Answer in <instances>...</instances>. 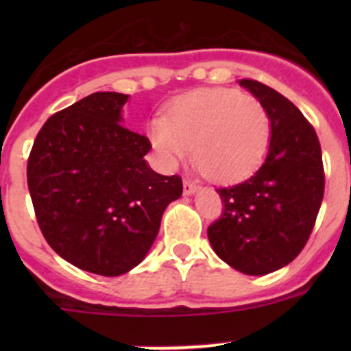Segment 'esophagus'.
I'll use <instances>...</instances> for the list:
<instances>
[{"label": "esophagus", "mask_w": 351, "mask_h": 351, "mask_svg": "<svg viewBox=\"0 0 351 351\" xmlns=\"http://www.w3.org/2000/svg\"><path fill=\"white\" fill-rule=\"evenodd\" d=\"M198 190H200V186H198L197 183L189 182V180L183 182V193H185V195H193V193H197Z\"/></svg>", "instance_id": "34e87169"}]
</instances>
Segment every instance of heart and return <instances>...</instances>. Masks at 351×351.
Listing matches in <instances>:
<instances>
[{
	"label": "heart",
	"instance_id": "heart-1",
	"mask_svg": "<svg viewBox=\"0 0 351 351\" xmlns=\"http://www.w3.org/2000/svg\"><path fill=\"white\" fill-rule=\"evenodd\" d=\"M270 117L258 98L228 88H202L175 98L149 123L159 158L176 166L192 154L214 182L246 178L270 146Z\"/></svg>",
	"mask_w": 351,
	"mask_h": 351
}]
</instances>
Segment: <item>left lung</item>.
<instances>
[{"mask_svg":"<svg viewBox=\"0 0 351 351\" xmlns=\"http://www.w3.org/2000/svg\"><path fill=\"white\" fill-rule=\"evenodd\" d=\"M239 84L267 108L270 146L253 176L217 190L224 212L207 236L229 267L267 275L289 265L313 232L324 195L323 156L316 130L292 101L258 81Z\"/></svg>","mask_w":351,"mask_h":351,"instance_id":"left-lung-1","label":"left lung"}]
</instances>
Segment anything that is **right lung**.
Listing matches in <instances>:
<instances>
[{
	"mask_svg": "<svg viewBox=\"0 0 351 351\" xmlns=\"http://www.w3.org/2000/svg\"><path fill=\"white\" fill-rule=\"evenodd\" d=\"M127 100L97 91L54 113L27 165L45 241L71 265L104 277L127 274L146 258L162 212L183 192L178 175L147 165L149 139L122 125Z\"/></svg>",
	"mask_w": 351,
	"mask_h": 351,
	"instance_id": "add662e5",
	"label": "right lung"
}]
</instances>
